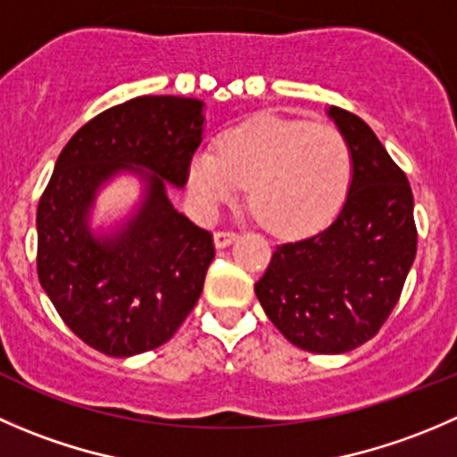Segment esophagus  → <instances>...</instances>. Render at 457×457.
<instances>
[{
	"label": "esophagus",
	"mask_w": 457,
	"mask_h": 457,
	"mask_svg": "<svg viewBox=\"0 0 457 457\" xmlns=\"http://www.w3.org/2000/svg\"><path fill=\"white\" fill-rule=\"evenodd\" d=\"M237 234L234 232H216L214 234V245H216V250H223V247H228V245H232L234 241H237Z\"/></svg>",
	"instance_id": "34e87169"
}]
</instances>
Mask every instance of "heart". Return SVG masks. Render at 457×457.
<instances>
[{"label":"heart","mask_w":457,"mask_h":457,"mask_svg":"<svg viewBox=\"0 0 457 457\" xmlns=\"http://www.w3.org/2000/svg\"><path fill=\"white\" fill-rule=\"evenodd\" d=\"M187 180L205 212L247 185L252 212L270 232L305 237L326 228L346 201L353 152L335 127L261 116L228 131L219 154H194Z\"/></svg>","instance_id":"heart-1"}]
</instances>
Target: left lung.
<instances>
[{
	"label": "left lung",
	"instance_id": "obj_1",
	"mask_svg": "<svg viewBox=\"0 0 457 457\" xmlns=\"http://www.w3.org/2000/svg\"><path fill=\"white\" fill-rule=\"evenodd\" d=\"M326 113L353 152L346 201L326 229L278 245L254 292L290 344L341 355L378 335L393 312L418 232L409 180L375 131L339 106Z\"/></svg>",
	"mask_w": 457,
	"mask_h": 457
}]
</instances>
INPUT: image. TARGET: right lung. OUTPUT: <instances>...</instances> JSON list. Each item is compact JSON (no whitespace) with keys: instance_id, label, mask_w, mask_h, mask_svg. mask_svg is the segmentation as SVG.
<instances>
[{"instance_id":"add662e5","label":"right lung","mask_w":457,"mask_h":457,"mask_svg":"<svg viewBox=\"0 0 457 457\" xmlns=\"http://www.w3.org/2000/svg\"><path fill=\"white\" fill-rule=\"evenodd\" d=\"M203 131V100L140 96L102 111L57 156L37 205V277L62 321L104 355L162 346L201 296L214 243L170 185L185 187ZM122 175L139 198L97 224L96 198Z\"/></svg>"}]
</instances>
